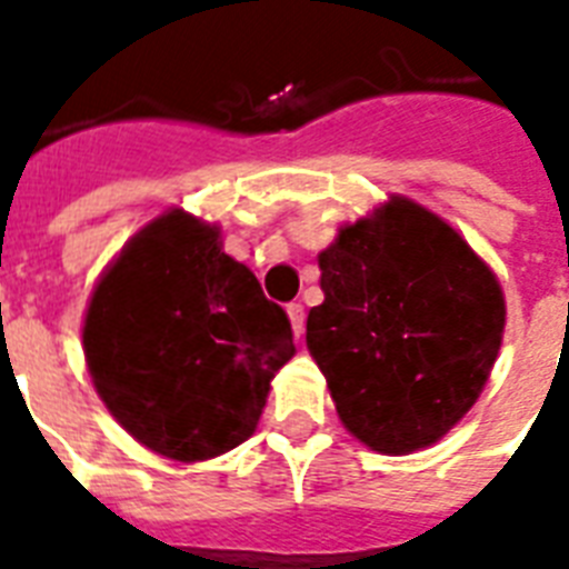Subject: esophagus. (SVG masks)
I'll use <instances>...</instances> for the list:
<instances>
[{
	"instance_id": "1",
	"label": "esophagus",
	"mask_w": 569,
	"mask_h": 569,
	"mask_svg": "<svg viewBox=\"0 0 569 569\" xmlns=\"http://www.w3.org/2000/svg\"><path fill=\"white\" fill-rule=\"evenodd\" d=\"M288 317H290V326H293V335L299 338V335L306 331V308H302V302H290Z\"/></svg>"
}]
</instances>
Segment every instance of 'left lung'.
Masks as SVG:
<instances>
[{"instance_id":"8db88e82","label":"left lung","mask_w":569,"mask_h":569,"mask_svg":"<svg viewBox=\"0 0 569 569\" xmlns=\"http://www.w3.org/2000/svg\"><path fill=\"white\" fill-rule=\"evenodd\" d=\"M322 306L308 349L340 420L376 452L440 440L479 399L497 361L506 299L452 226L393 197L320 252Z\"/></svg>"}]
</instances>
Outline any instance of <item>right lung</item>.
<instances>
[{
	"mask_svg": "<svg viewBox=\"0 0 569 569\" xmlns=\"http://www.w3.org/2000/svg\"><path fill=\"white\" fill-rule=\"evenodd\" d=\"M81 338L108 411L176 461L243 443L270 379L297 352L284 308L222 252L217 226L179 208L149 222L111 263Z\"/></svg>",
	"mask_w": 569,
	"mask_h": 569,
	"instance_id": "obj_1",
	"label": "right lung"
}]
</instances>
